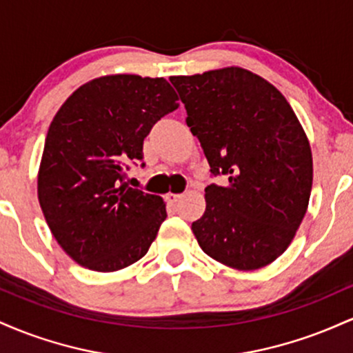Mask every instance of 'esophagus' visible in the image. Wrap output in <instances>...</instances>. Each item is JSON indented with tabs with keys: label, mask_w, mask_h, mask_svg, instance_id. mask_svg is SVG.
<instances>
[{
	"label": "esophagus",
	"mask_w": 353,
	"mask_h": 353,
	"mask_svg": "<svg viewBox=\"0 0 353 353\" xmlns=\"http://www.w3.org/2000/svg\"><path fill=\"white\" fill-rule=\"evenodd\" d=\"M181 199H182V194H174V192L165 194V201H168L169 204H176V202H179Z\"/></svg>",
	"instance_id": "34e87169"
}]
</instances>
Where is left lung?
Instances as JSON below:
<instances>
[{
  "mask_svg": "<svg viewBox=\"0 0 353 353\" xmlns=\"http://www.w3.org/2000/svg\"><path fill=\"white\" fill-rule=\"evenodd\" d=\"M212 176L205 210L192 222L201 249L237 270L285 252L305 216L312 151L294 109L269 81L242 68L171 76Z\"/></svg>",
  "mask_w": 353,
  "mask_h": 353,
  "instance_id": "8db88e82",
  "label": "left lung"
}]
</instances>
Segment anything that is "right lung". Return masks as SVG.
<instances>
[{"instance_id": "right-lung-1", "label": "right lung", "mask_w": 353, "mask_h": 353, "mask_svg": "<svg viewBox=\"0 0 353 353\" xmlns=\"http://www.w3.org/2000/svg\"><path fill=\"white\" fill-rule=\"evenodd\" d=\"M177 108L164 78L111 74L83 84L56 112L38 199L51 234L79 265L114 272L149 250L168 217L165 204L129 188L125 171L143 161L152 125Z\"/></svg>"}]
</instances>
